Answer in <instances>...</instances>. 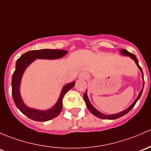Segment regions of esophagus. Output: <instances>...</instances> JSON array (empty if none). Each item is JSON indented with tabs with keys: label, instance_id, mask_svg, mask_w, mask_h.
I'll return each mask as SVG.
<instances>
[{
	"label": "esophagus",
	"instance_id": "obj_1",
	"mask_svg": "<svg viewBox=\"0 0 151 151\" xmlns=\"http://www.w3.org/2000/svg\"><path fill=\"white\" fill-rule=\"evenodd\" d=\"M88 74H87L86 72H84V71L80 74V78L81 79H87L88 78Z\"/></svg>",
	"mask_w": 151,
	"mask_h": 151
}]
</instances>
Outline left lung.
Listing matches in <instances>:
<instances>
[{
	"mask_svg": "<svg viewBox=\"0 0 151 151\" xmlns=\"http://www.w3.org/2000/svg\"><path fill=\"white\" fill-rule=\"evenodd\" d=\"M120 52H121V53H122V55H127V56H129L130 58H132V59L134 60V62H135L136 64H137V67L139 68V70H140L141 72H142V80H143V72H142V69H141V67H140V66H139V63H138V61H137V57L135 56V55L133 54V53H129V52H128L127 50H125V49H122V50H120ZM143 87H144V82H143V85H142V90H141V91L139 92L138 96H137V98H136L135 101H134V102L132 103V104L129 108H127V109L124 110L123 111L119 112V113L115 114H111V115H106V114H104L101 113V112L98 111L97 110L96 108H95L94 106H93V105L91 104V103L90 102V101H89L88 95H87V90H86V93H85V94H84V96L83 97H84V100H85V104H86L87 107H88V109H89V111H90L91 112V113L93 114V115H95V116H96L98 117V118H100V119H119V118H120V117H122V116H124L125 114H127L128 112H129L130 111H131L132 109V108L134 107V105L136 104L137 101L139 99V98H140L141 95H142V90H143Z\"/></svg>",
	"mask_w": 151,
	"mask_h": 151,
	"instance_id": "obj_1",
	"label": "left lung"
}]
</instances>
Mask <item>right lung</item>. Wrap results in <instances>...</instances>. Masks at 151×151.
<instances>
[{
    "instance_id": "right-lung-1",
    "label": "right lung",
    "mask_w": 151,
    "mask_h": 151,
    "mask_svg": "<svg viewBox=\"0 0 151 151\" xmlns=\"http://www.w3.org/2000/svg\"><path fill=\"white\" fill-rule=\"evenodd\" d=\"M68 51L64 50H56V49H42V50H30L21 55L17 59L16 63V69L12 76V96L17 107L20 111L25 116L34 121L46 122L55 118L59 115L62 110V101L63 96L66 93L71 90L75 85V82L66 84L63 86L61 92L58 100L51 109L47 110H37L28 107L22 99L20 95V83L22 77L25 69L27 68L31 63L35 60L38 59H57L65 55Z\"/></svg>"
}]
</instances>
